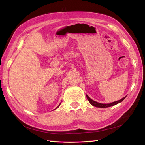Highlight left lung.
Returning <instances> with one entry per match:
<instances>
[{"instance_id": "1", "label": "left lung", "mask_w": 145, "mask_h": 145, "mask_svg": "<svg viewBox=\"0 0 145 145\" xmlns=\"http://www.w3.org/2000/svg\"><path fill=\"white\" fill-rule=\"evenodd\" d=\"M86 96H87V98L88 100L89 101V102L90 103L91 105H92L94 106H96V107H98V108H107V107H110V106H113L115 105H116L117 103H118L120 102H121V101L123 100L125 97L124 98H123L122 99L118 101H114V102L113 103H108V104H105V103H98L97 102V101H93V100H91V98L89 97L88 95H86Z\"/></svg>"}]
</instances>
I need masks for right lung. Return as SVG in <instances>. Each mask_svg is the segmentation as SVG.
I'll return each instance as SVG.
<instances>
[{
	"mask_svg": "<svg viewBox=\"0 0 145 145\" xmlns=\"http://www.w3.org/2000/svg\"><path fill=\"white\" fill-rule=\"evenodd\" d=\"M60 105H58V106H57V108H58V106H60Z\"/></svg>",
	"mask_w": 145,
	"mask_h": 145,
	"instance_id": "right-lung-1",
	"label": "right lung"
}]
</instances>
